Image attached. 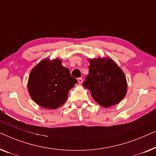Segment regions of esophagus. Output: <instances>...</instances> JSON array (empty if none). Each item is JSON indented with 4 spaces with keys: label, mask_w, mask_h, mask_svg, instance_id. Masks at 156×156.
<instances>
[{
    "label": "esophagus",
    "mask_w": 156,
    "mask_h": 156,
    "mask_svg": "<svg viewBox=\"0 0 156 156\" xmlns=\"http://www.w3.org/2000/svg\"><path fill=\"white\" fill-rule=\"evenodd\" d=\"M78 82L79 84H81L83 83V78H78Z\"/></svg>",
    "instance_id": "34e87169"
}]
</instances>
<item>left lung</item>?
Here are the masks:
<instances>
[{
  "instance_id": "obj_1",
  "label": "left lung",
  "mask_w": 156,
  "mask_h": 156,
  "mask_svg": "<svg viewBox=\"0 0 156 156\" xmlns=\"http://www.w3.org/2000/svg\"><path fill=\"white\" fill-rule=\"evenodd\" d=\"M89 73L83 87L90 91L94 100L104 107L119 103L127 92L126 79L122 70L109 58L88 59Z\"/></svg>"
}]
</instances>
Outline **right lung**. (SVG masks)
<instances>
[{
    "label": "right lung",
    "mask_w": 156,
    "mask_h": 156,
    "mask_svg": "<svg viewBox=\"0 0 156 156\" xmlns=\"http://www.w3.org/2000/svg\"><path fill=\"white\" fill-rule=\"evenodd\" d=\"M77 83L58 58L44 59L30 72L27 87L30 97L37 105L53 109L66 101L69 90Z\"/></svg>",
    "instance_id": "obj_1"
}]
</instances>
